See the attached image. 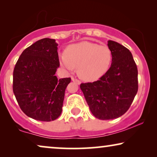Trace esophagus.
<instances>
[{
    "label": "esophagus",
    "instance_id": "obj_1",
    "mask_svg": "<svg viewBox=\"0 0 157 157\" xmlns=\"http://www.w3.org/2000/svg\"><path fill=\"white\" fill-rule=\"evenodd\" d=\"M71 80H72L73 81H74V82H76L78 85L81 84V81H79L78 79H77V78H74V77H72Z\"/></svg>",
    "mask_w": 157,
    "mask_h": 157
}]
</instances>
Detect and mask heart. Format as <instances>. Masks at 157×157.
Returning a JSON list of instances; mask_svg holds the SVG:
<instances>
[{
  "instance_id": "obj_1",
  "label": "heart",
  "mask_w": 157,
  "mask_h": 157,
  "mask_svg": "<svg viewBox=\"0 0 157 157\" xmlns=\"http://www.w3.org/2000/svg\"><path fill=\"white\" fill-rule=\"evenodd\" d=\"M112 55L106 46L82 41L71 45L60 56V63L68 71L78 67V74L85 81H95L102 76L110 66Z\"/></svg>"
}]
</instances>
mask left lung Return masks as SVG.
<instances>
[{"mask_svg": "<svg viewBox=\"0 0 157 157\" xmlns=\"http://www.w3.org/2000/svg\"><path fill=\"white\" fill-rule=\"evenodd\" d=\"M112 55L111 67L99 80L81 83L92 114L101 120L119 118L129 109L138 91V70L128 48L108 40Z\"/></svg>", "mask_w": 157, "mask_h": 157, "instance_id": "8db88e82", "label": "left lung"}]
</instances>
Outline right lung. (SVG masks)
Here are the masks:
<instances>
[{
  "label": "right lung",
  "instance_id": "right-lung-1",
  "mask_svg": "<svg viewBox=\"0 0 157 157\" xmlns=\"http://www.w3.org/2000/svg\"><path fill=\"white\" fill-rule=\"evenodd\" d=\"M58 44L43 38L25 48L15 66L13 91L23 112L42 121L61 115L65 90L71 78L58 79Z\"/></svg>",
  "mask_w": 157,
  "mask_h": 157
}]
</instances>
